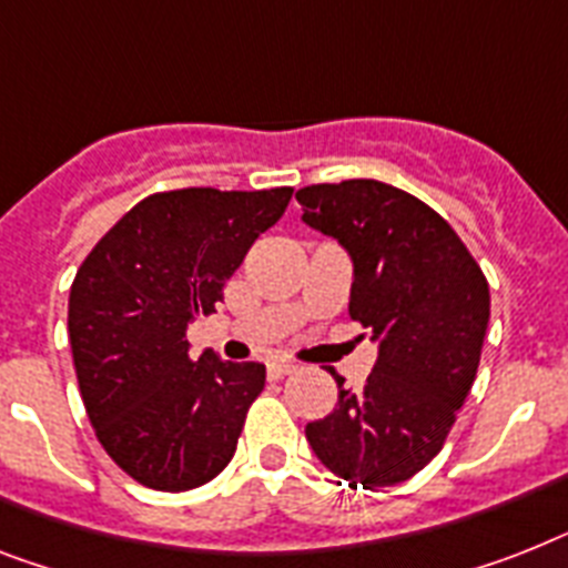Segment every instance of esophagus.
Listing matches in <instances>:
<instances>
[{"label": "esophagus", "mask_w": 568, "mask_h": 568, "mask_svg": "<svg viewBox=\"0 0 568 568\" xmlns=\"http://www.w3.org/2000/svg\"><path fill=\"white\" fill-rule=\"evenodd\" d=\"M293 372H295V365L287 363V359H275V363L266 365V374H270V379H284V377H290Z\"/></svg>", "instance_id": "1"}]
</instances>
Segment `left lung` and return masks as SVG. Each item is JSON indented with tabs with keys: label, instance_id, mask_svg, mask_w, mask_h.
<instances>
[{
	"label": "left lung",
	"instance_id": "8db88e82",
	"mask_svg": "<svg viewBox=\"0 0 568 568\" xmlns=\"http://www.w3.org/2000/svg\"><path fill=\"white\" fill-rule=\"evenodd\" d=\"M302 220L345 246L354 264L348 313L377 342L359 392L342 388L304 435L351 487L412 479L442 453L479 368L490 318L487 278L447 220L377 180L295 191Z\"/></svg>",
	"mask_w": 568,
	"mask_h": 568
}]
</instances>
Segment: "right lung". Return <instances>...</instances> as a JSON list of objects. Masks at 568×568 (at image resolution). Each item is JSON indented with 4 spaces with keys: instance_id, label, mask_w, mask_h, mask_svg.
Returning a JSON list of instances; mask_svg holds the SVG:
<instances>
[{
    "instance_id": "right-lung-1",
    "label": "right lung",
    "mask_w": 568,
    "mask_h": 568,
    "mask_svg": "<svg viewBox=\"0 0 568 568\" xmlns=\"http://www.w3.org/2000/svg\"><path fill=\"white\" fill-rule=\"evenodd\" d=\"M293 189H180L144 196L95 243L69 293L83 406L106 456L153 490L180 494L232 462L261 395V363L191 359L185 331L214 313L252 243Z\"/></svg>"
}]
</instances>
